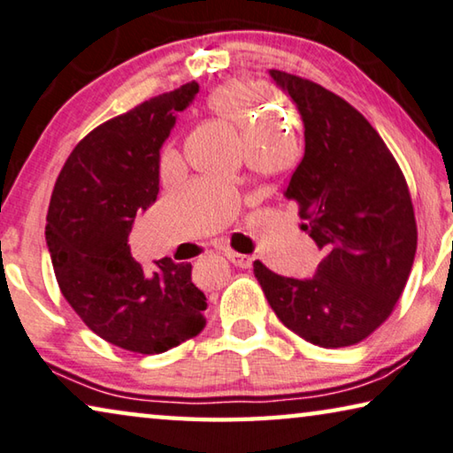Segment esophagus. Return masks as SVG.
Listing matches in <instances>:
<instances>
[{"mask_svg": "<svg viewBox=\"0 0 453 453\" xmlns=\"http://www.w3.org/2000/svg\"><path fill=\"white\" fill-rule=\"evenodd\" d=\"M226 257L233 265L241 267V269H249L250 265H253V257H249V255H241V253H234V250H226Z\"/></svg>", "mask_w": 453, "mask_h": 453, "instance_id": "1", "label": "esophagus"}]
</instances>
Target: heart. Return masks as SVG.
Here are the masks:
<instances>
[{"label": "heart", "instance_id": "1", "mask_svg": "<svg viewBox=\"0 0 453 453\" xmlns=\"http://www.w3.org/2000/svg\"><path fill=\"white\" fill-rule=\"evenodd\" d=\"M211 107L219 115L231 119L241 129L245 145L269 143L283 137V113L271 109L267 88L259 85H225L211 96ZM172 154L164 156V162Z\"/></svg>", "mask_w": 453, "mask_h": 453}]
</instances>
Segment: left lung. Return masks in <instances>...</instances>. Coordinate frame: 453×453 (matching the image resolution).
<instances>
[{"instance_id":"left-lung-1","label":"left lung","mask_w":453,"mask_h":453,"mask_svg":"<svg viewBox=\"0 0 453 453\" xmlns=\"http://www.w3.org/2000/svg\"><path fill=\"white\" fill-rule=\"evenodd\" d=\"M303 121L305 151L283 196L324 250L314 277L294 280L255 261L277 318L324 348L352 346L391 316L411 273L417 225L405 176L377 129L316 82L269 71Z\"/></svg>"}]
</instances>
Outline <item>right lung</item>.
I'll return each mask as SVG.
<instances>
[{
	"instance_id": "add662e5",
	"label": "right lung",
	"mask_w": 453,
	"mask_h": 453,
	"mask_svg": "<svg viewBox=\"0 0 453 453\" xmlns=\"http://www.w3.org/2000/svg\"><path fill=\"white\" fill-rule=\"evenodd\" d=\"M188 82L90 131L54 184L46 242L62 296L96 336L139 354H159L204 328L206 296L190 263L131 257L135 214L159 192V150L198 93Z\"/></svg>"
}]
</instances>
